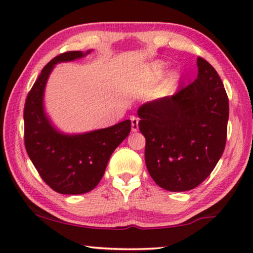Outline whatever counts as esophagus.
I'll list each match as a JSON object with an SVG mask.
<instances>
[{"instance_id":"obj_1","label":"esophagus","mask_w":253,"mask_h":253,"mask_svg":"<svg viewBox=\"0 0 253 253\" xmlns=\"http://www.w3.org/2000/svg\"><path fill=\"white\" fill-rule=\"evenodd\" d=\"M131 122V131H137L138 130V118L136 117H130Z\"/></svg>"}]
</instances>
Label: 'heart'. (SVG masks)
I'll use <instances>...</instances> for the list:
<instances>
[{
	"instance_id": "obj_1",
	"label": "heart",
	"mask_w": 253,
	"mask_h": 253,
	"mask_svg": "<svg viewBox=\"0 0 253 253\" xmlns=\"http://www.w3.org/2000/svg\"><path fill=\"white\" fill-rule=\"evenodd\" d=\"M165 70V66L163 63H156L151 67V71H150V79L151 81H157L158 78H160L163 76Z\"/></svg>"
}]
</instances>
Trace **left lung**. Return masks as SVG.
Returning <instances> with one entry per match:
<instances>
[{
    "instance_id": "1",
    "label": "left lung",
    "mask_w": 253,
    "mask_h": 253,
    "mask_svg": "<svg viewBox=\"0 0 253 253\" xmlns=\"http://www.w3.org/2000/svg\"><path fill=\"white\" fill-rule=\"evenodd\" d=\"M198 78L171 96L139 107L145 164L160 187L171 192L200 185L226 145L228 97L217 71L198 58Z\"/></svg>"
}]
</instances>
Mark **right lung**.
Instances as JSON below:
<instances>
[{
  "label": "right lung",
  "mask_w": 253,
  "mask_h": 253,
  "mask_svg": "<svg viewBox=\"0 0 253 253\" xmlns=\"http://www.w3.org/2000/svg\"><path fill=\"white\" fill-rule=\"evenodd\" d=\"M90 52L59 54L43 68L28 93L24 109L25 146L36 170L52 190L83 194L100 183L111 154L130 131V120L84 134H65L52 125L44 110L47 78L59 62L74 61Z\"/></svg>",
  "instance_id": "right-lung-1"
}]
</instances>
